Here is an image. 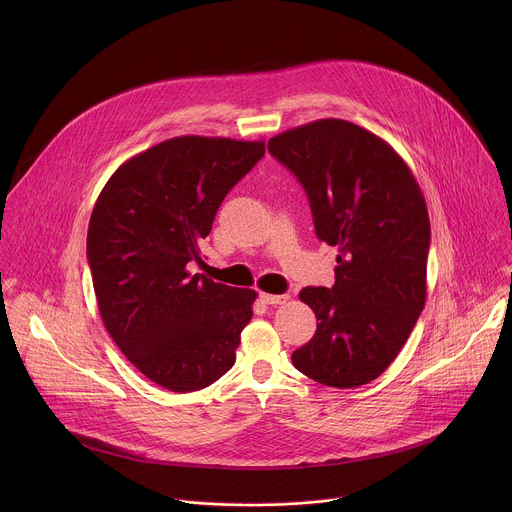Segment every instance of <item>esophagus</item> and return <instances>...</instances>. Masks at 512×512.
<instances>
[{
    "label": "esophagus",
    "mask_w": 512,
    "mask_h": 512,
    "mask_svg": "<svg viewBox=\"0 0 512 512\" xmlns=\"http://www.w3.org/2000/svg\"><path fill=\"white\" fill-rule=\"evenodd\" d=\"M260 299L266 303V305H280V303H286L290 299L288 293H282V295H274V293H260Z\"/></svg>",
    "instance_id": "esophagus-1"
}]
</instances>
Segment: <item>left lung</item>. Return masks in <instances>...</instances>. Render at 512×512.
Returning <instances> with one entry per match:
<instances>
[{
	"label": "left lung",
	"mask_w": 512,
	"mask_h": 512,
	"mask_svg": "<svg viewBox=\"0 0 512 512\" xmlns=\"http://www.w3.org/2000/svg\"><path fill=\"white\" fill-rule=\"evenodd\" d=\"M268 151L303 185L315 234L337 246L333 288H303L317 331L299 372L335 388L378 378L426 303L430 217L406 161L365 128L325 118L274 136Z\"/></svg>",
	"instance_id": "left-lung-1"
}]
</instances>
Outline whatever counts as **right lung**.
<instances>
[{"mask_svg":"<svg viewBox=\"0 0 512 512\" xmlns=\"http://www.w3.org/2000/svg\"><path fill=\"white\" fill-rule=\"evenodd\" d=\"M264 151V142L171 138L122 163L96 199L86 258L104 327L171 392L201 390L236 361L256 292L191 274L189 262H201L220 203Z\"/></svg>","mask_w":512,"mask_h":512,"instance_id":"right-lung-1","label":"right lung"}]
</instances>
